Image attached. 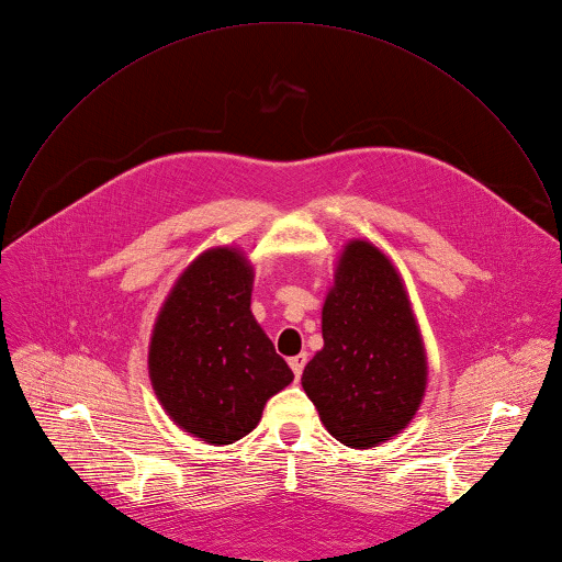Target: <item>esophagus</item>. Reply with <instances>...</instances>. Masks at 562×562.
I'll list each match as a JSON object with an SVG mask.
<instances>
[{
    "label": "esophagus",
    "mask_w": 562,
    "mask_h": 562,
    "mask_svg": "<svg viewBox=\"0 0 562 562\" xmlns=\"http://www.w3.org/2000/svg\"><path fill=\"white\" fill-rule=\"evenodd\" d=\"M305 362H307V353H305V351H303V353H299V356H294V358H290V367H292V371H294L296 380L301 378Z\"/></svg>",
    "instance_id": "esophagus-1"
}]
</instances>
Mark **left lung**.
I'll use <instances>...</instances> for the list:
<instances>
[{"label": "left lung", "mask_w": 562, "mask_h": 562, "mask_svg": "<svg viewBox=\"0 0 562 562\" xmlns=\"http://www.w3.org/2000/svg\"><path fill=\"white\" fill-rule=\"evenodd\" d=\"M301 384L323 426L373 448L415 417L428 384L424 338L402 274L369 239H349L323 303V349Z\"/></svg>", "instance_id": "left-lung-1"}]
</instances>
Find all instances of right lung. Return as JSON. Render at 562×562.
I'll return each mask as SVG.
<instances>
[{"mask_svg": "<svg viewBox=\"0 0 562 562\" xmlns=\"http://www.w3.org/2000/svg\"><path fill=\"white\" fill-rule=\"evenodd\" d=\"M255 268L237 246L200 252L149 338V380L176 426L213 446L248 435L294 373L250 312Z\"/></svg>", "mask_w": 562, "mask_h": 562, "instance_id": "right-lung-1", "label": "right lung"}]
</instances>
